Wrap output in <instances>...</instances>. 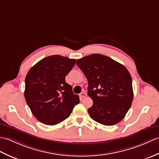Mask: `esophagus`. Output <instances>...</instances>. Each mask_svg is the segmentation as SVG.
I'll return each mask as SVG.
<instances>
[{
    "label": "esophagus",
    "mask_w": 159,
    "mask_h": 159,
    "mask_svg": "<svg viewBox=\"0 0 159 159\" xmlns=\"http://www.w3.org/2000/svg\"><path fill=\"white\" fill-rule=\"evenodd\" d=\"M86 96H87V93H85V92H82V93L80 94V98H85Z\"/></svg>",
    "instance_id": "esophagus-1"
}]
</instances>
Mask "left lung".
I'll return each mask as SVG.
<instances>
[{
	"label": "left lung",
	"mask_w": 159,
	"mask_h": 159,
	"mask_svg": "<svg viewBox=\"0 0 159 159\" xmlns=\"http://www.w3.org/2000/svg\"><path fill=\"white\" fill-rule=\"evenodd\" d=\"M76 65L88 80L87 94L93 100V106L88 109L91 119L108 126L119 123L134 99L128 70L102 54L83 57L76 60Z\"/></svg>",
	"instance_id": "8db88e82"
}]
</instances>
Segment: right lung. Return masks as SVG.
Wrapping results in <instances>:
<instances>
[{
	"label": "right lung",
	"mask_w": 159,
	"mask_h": 159,
	"mask_svg": "<svg viewBox=\"0 0 159 159\" xmlns=\"http://www.w3.org/2000/svg\"><path fill=\"white\" fill-rule=\"evenodd\" d=\"M76 64L75 59L51 55L30 69L25 79L24 96L36 119L47 125L61 123L70 115L80 100L65 77Z\"/></svg>",
	"instance_id": "add662e5"
}]
</instances>
